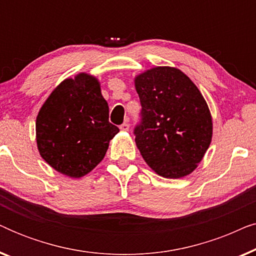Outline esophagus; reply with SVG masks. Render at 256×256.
I'll return each instance as SVG.
<instances>
[{"label": "esophagus", "mask_w": 256, "mask_h": 256, "mask_svg": "<svg viewBox=\"0 0 256 256\" xmlns=\"http://www.w3.org/2000/svg\"><path fill=\"white\" fill-rule=\"evenodd\" d=\"M120 129L122 132H127V130H129V124H127V122H124V124L120 126Z\"/></svg>", "instance_id": "1"}]
</instances>
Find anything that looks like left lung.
<instances>
[{
	"instance_id": "1",
	"label": "left lung",
	"mask_w": 256,
	"mask_h": 256,
	"mask_svg": "<svg viewBox=\"0 0 256 256\" xmlns=\"http://www.w3.org/2000/svg\"><path fill=\"white\" fill-rule=\"evenodd\" d=\"M134 82L142 106L134 134L143 160L164 178L188 176L212 141L204 96L185 73L170 66L146 70Z\"/></svg>"
}]
</instances>
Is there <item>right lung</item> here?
I'll return each instance as SVG.
<instances>
[{
    "mask_svg": "<svg viewBox=\"0 0 256 256\" xmlns=\"http://www.w3.org/2000/svg\"><path fill=\"white\" fill-rule=\"evenodd\" d=\"M108 118L110 108L96 76L82 72L65 79L38 112V152L58 172L71 178L85 176L104 160L118 132Z\"/></svg>",
    "mask_w": 256,
    "mask_h": 256,
    "instance_id": "right-lung-1",
    "label": "right lung"
}]
</instances>
